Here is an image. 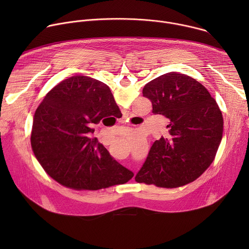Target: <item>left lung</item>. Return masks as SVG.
I'll list each match as a JSON object with an SVG mask.
<instances>
[{
	"label": "left lung",
	"mask_w": 249,
	"mask_h": 249,
	"mask_svg": "<svg viewBox=\"0 0 249 249\" xmlns=\"http://www.w3.org/2000/svg\"><path fill=\"white\" fill-rule=\"evenodd\" d=\"M143 95L154 114L169 120V136L153 144L135 180L165 188L194 181L214 160L222 140L223 115L215 98L193 78L175 72L148 83Z\"/></svg>",
	"instance_id": "1"
}]
</instances>
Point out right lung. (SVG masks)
Masks as SVG:
<instances>
[{
  "instance_id": "1",
  "label": "right lung",
  "mask_w": 249,
  "mask_h": 249,
  "mask_svg": "<svg viewBox=\"0 0 249 249\" xmlns=\"http://www.w3.org/2000/svg\"><path fill=\"white\" fill-rule=\"evenodd\" d=\"M119 110L110 89L75 76L54 87L35 111L31 147L44 170L59 183L97 190L129 181L134 173L89 137L91 126Z\"/></svg>"
}]
</instances>
